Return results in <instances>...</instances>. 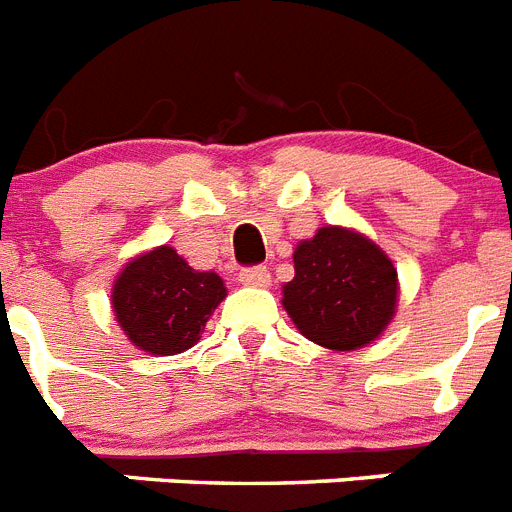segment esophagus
Segmentation results:
<instances>
[{"mask_svg": "<svg viewBox=\"0 0 512 512\" xmlns=\"http://www.w3.org/2000/svg\"><path fill=\"white\" fill-rule=\"evenodd\" d=\"M238 282L246 284V287H269L271 284V274L266 271V266H251V269H243L241 274H238Z\"/></svg>", "mask_w": 512, "mask_h": 512, "instance_id": "esophagus-1", "label": "esophagus"}]
</instances>
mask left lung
Here are the masks:
<instances>
[{"label": "left lung", "instance_id": "1", "mask_svg": "<svg viewBox=\"0 0 512 512\" xmlns=\"http://www.w3.org/2000/svg\"><path fill=\"white\" fill-rule=\"evenodd\" d=\"M295 279L282 305L302 336L330 351H356L382 336L400 300L392 259L354 228L325 225L297 243Z\"/></svg>", "mask_w": 512, "mask_h": 512}]
</instances>
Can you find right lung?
I'll list each match as a JSON object with an SVG mask.
<instances>
[{
	"label": "right lung",
	"instance_id": "obj_1",
	"mask_svg": "<svg viewBox=\"0 0 512 512\" xmlns=\"http://www.w3.org/2000/svg\"><path fill=\"white\" fill-rule=\"evenodd\" d=\"M228 297L215 271H197L171 246L138 253L112 284V312L130 343L153 356H174L202 338L215 307Z\"/></svg>",
	"mask_w": 512,
	"mask_h": 512
}]
</instances>
